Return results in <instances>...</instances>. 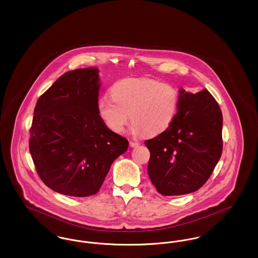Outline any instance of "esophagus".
I'll return each instance as SVG.
<instances>
[{
    "mask_svg": "<svg viewBox=\"0 0 258 258\" xmlns=\"http://www.w3.org/2000/svg\"><path fill=\"white\" fill-rule=\"evenodd\" d=\"M130 146L132 148H136L139 146L138 142H134V141H130Z\"/></svg>",
    "mask_w": 258,
    "mask_h": 258,
    "instance_id": "esophagus-1",
    "label": "esophagus"
}]
</instances>
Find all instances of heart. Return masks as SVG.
Returning <instances> with one entry per match:
<instances>
[{"label":"heart","mask_w":258,"mask_h":258,"mask_svg":"<svg viewBox=\"0 0 258 258\" xmlns=\"http://www.w3.org/2000/svg\"><path fill=\"white\" fill-rule=\"evenodd\" d=\"M110 96L99 98L97 109L106 126L118 134L131 118L135 135H160L170 126L179 105L175 87L146 77L117 81L110 88Z\"/></svg>","instance_id":"obj_1"}]
</instances>
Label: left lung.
Returning <instances> with one entry per match:
<instances>
[{
	"mask_svg": "<svg viewBox=\"0 0 258 258\" xmlns=\"http://www.w3.org/2000/svg\"><path fill=\"white\" fill-rule=\"evenodd\" d=\"M222 114L204 89H180L178 111L170 126L145 141L150 151L148 174L162 196L197 191L208 181L222 153Z\"/></svg>",
	"mask_w": 258,
	"mask_h": 258,
	"instance_id": "8db88e82",
	"label": "left lung"
}]
</instances>
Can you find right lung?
<instances>
[{
    "label": "right lung",
    "mask_w": 258,
    "mask_h": 258,
    "mask_svg": "<svg viewBox=\"0 0 258 258\" xmlns=\"http://www.w3.org/2000/svg\"><path fill=\"white\" fill-rule=\"evenodd\" d=\"M99 88L98 69H78L37 99L29 149L39 178L56 192L96 195L112 162L128 148L98 115Z\"/></svg>",
    "instance_id": "right-lung-1"
}]
</instances>
